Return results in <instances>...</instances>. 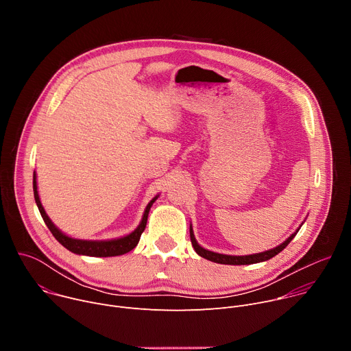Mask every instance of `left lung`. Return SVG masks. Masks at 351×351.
<instances>
[{
	"mask_svg": "<svg viewBox=\"0 0 351 351\" xmlns=\"http://www.w3.org/2000/svg\"><path fill=\"white\" fill-rule=\"evenodd\" d=\"M298 232V229L286 240L283 241L282 244H279L278 247L272 248V250H268V252H264V253H258V254H252V256H226V254H219V253H214V252H210V250H206L203 248L202 245H199L193 234V228L190 225V240H191V244L195 250V253L203 257L206 260H210L213 263H217V264H225V265H250V264H257V263H263V261H267L272 257H275L276 254H279L282 250L291 241V239L295 236V233Z\"/></svg>",
	"mask_w": 351,
	"mask_h": 351,
	"instance_id": "8db88e82",
	"label": "left lung"
}]
</instances>
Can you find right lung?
<instances>
[{"label":"right lung","instance_id":"add662e5","mask_svg":"<svg viewBox=\"0 0 351 351\" xmlns=\"http://www.w3.org/2000/svg\"><path fill=\"white\" fill-rule=\"evenodd\" d=\"M33 191H34V199L36 204L38 207V211L45 222V225L48 226L49 232L53 233V236L65 247L68 248L69 252L75 253V254H80V256H88V257H115V256H122L129 253L130 250H133L138 240L141 233L145 229L147 225V218H148V213L152 206L154 204L156 199L158 198V195H156L152 202L148 203V206L145 207V211L143 214L141 222L140 225L129 234L119 237V239H112V240H82V239H73L66 236L65 233H62L54 223L53 221L48 218V215L45 214L41 202L38 198V191H37V182H36V172L33 173Z\"/></svg>","mask_w":351,"mask_h":351}]
</instances>
